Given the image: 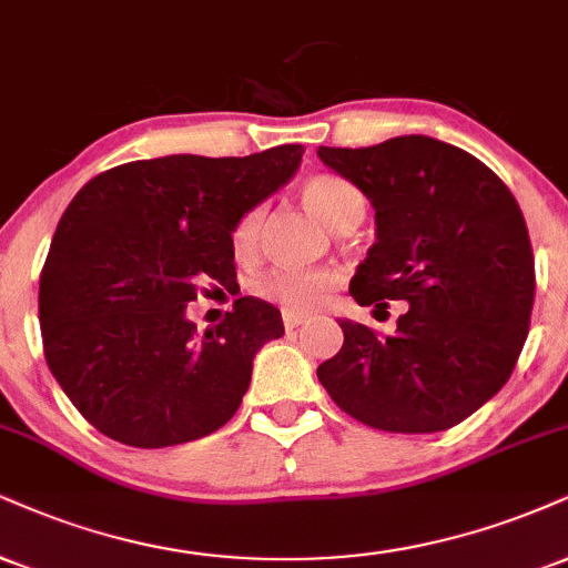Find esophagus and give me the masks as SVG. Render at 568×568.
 <instances>
[{"mask_svg":"<svg viewBox=\"0 0 568 568\" xmlns=\"http://www.w3.org/2000/svg\"><path fill=\"white\" fill-rule=\"evenodd\" d=\"M306 320H310V314H306V312L283 310V325L288 327V331H293V327H298L302 323H306Z\"/></svg>","mask_w":568,"mask_h":568,"instance_id":"34e87169","label":"esophagus"}]
</instances>
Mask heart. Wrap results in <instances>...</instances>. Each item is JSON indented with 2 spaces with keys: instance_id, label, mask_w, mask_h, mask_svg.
Masks as SVG:
<instances>
[{
  "instance_id": "obj_1",
  "label": "heart",
  "mask_w": 568,
  "mask_h": 568,
  "mask_svg": "<svg viewBox=\"0 0 568 568\" xmlns=\"http://www.w3.org/2000/svg\"><path fill=\"white\" fill-rule=\"evenodd\" d=\"M302 201L320 222L338 232L359 224L365 216V197L359 190L352 182L333 174L310 176L302 187ZM262 224L264 206H254L241 214L230 235L232 254L241 258L254 256L258 237H262ZM338 283L341 275L327 266H312V270H306V266H275L256 280V293L266 302L285 306V310L306 312L325 304L331 293L338 288Z\"/></svg>"
}]
</instances>
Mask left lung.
<instances>
[{
	"instance_id": "8db88e82",
	"label": "left lung",
	"mask_w": 568,
	"mask_h": 568,
	"mask_svg": "<svg viewBox=\"0 0 568 568\" xmlns=\"http://www.w3.org/2000/svg\"><path fill=\"white\" fill-rule=\"evenodd\" d=\"M317 155L375 209L354 302L409 304L386 338L338 320L344 346L317 367L320 384L381 432L457 426L505 386L529 333L535 256L514 193L466 150L423 134Z\"/></svg>"
}]
</instances>
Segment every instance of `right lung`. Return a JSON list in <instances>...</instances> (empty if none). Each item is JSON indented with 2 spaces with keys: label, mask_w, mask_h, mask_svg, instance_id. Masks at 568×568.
Listing matches in <instances>:
<instances>
[{
  "label": "right lung",
  "mask_w": 568,
  "mask_h": 568,
  "mask_svg": "<svg viewBox=\"0 0 568 568\" xmlns=\"http://www.w3.org/2000/svg\"><path fill=\"white\" fill-rule=\"evenodd\" d=\"M302 155V145H280L245 159L121 163L68 203L39 280V323L54 381L100 434L159 449L235 415L283 317L241 296L197 336L184 310L209 280L235 285L232 227L296 174Z\"/></svg>",
  "instance_id": "right-lung-1"
}]
</instances>
